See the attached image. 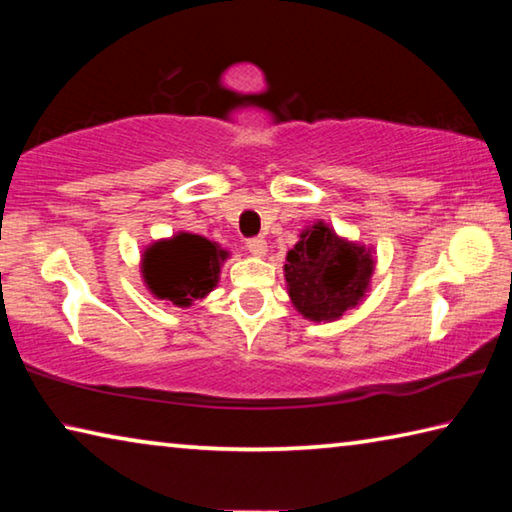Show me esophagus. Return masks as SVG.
<instances>
[{
	"label": "esophagus",
	"instance_id": "34e87169",
	"mask_svg": "<svg viewBox=\"0 0 512 512\" xmlns=\"http://www.w3.org/2000/svg\"><path fill=\"white\" fill-rule=\"evenodd\" d=\"M246 248H248V253H250V255H255V257H264V255L268 253V244H266V239H264V237L248 239Z\"/></svg>",
	"mask_w": 512,
	"mask_h": 512
}]
</instances>
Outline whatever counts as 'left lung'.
I'll return each mask as SVG.
<instances>
[{"label":"left lung","mask_w":512,"mask_h":512,"mask_svg":"<svg viewBox=\"0 0 512 512\" xmlns=\"http://www.w3.org/2000/svg\"><path fill=\"white\" fill-rule=\"evenodd\" d=\"M298 237L284 262L291 305L311 323H334L370 291L375 250L341 237L323 219L305 225Z\"/></svg>","instance_id":"obj_1"}]
</instances>
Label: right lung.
I'll list each match as a JSON object with an SVG mask.
<instances>
[{
    "mask_svg": "<svg viewBox=\"0 0 512 512\" xmlns=\"http://www.w3.org/2000/svg\"><path fill=\"white\" fill-rule=\"evenodd\" d=\"M228 257L216 241L180 230L142 250V282L153 298L187 309L216 289Z\"/></svg>",
    "mask_w": 512,
    "mask_h": 512,
    "instance_id": "obj_1",
    "label": "right lung"
}]
</instances>
